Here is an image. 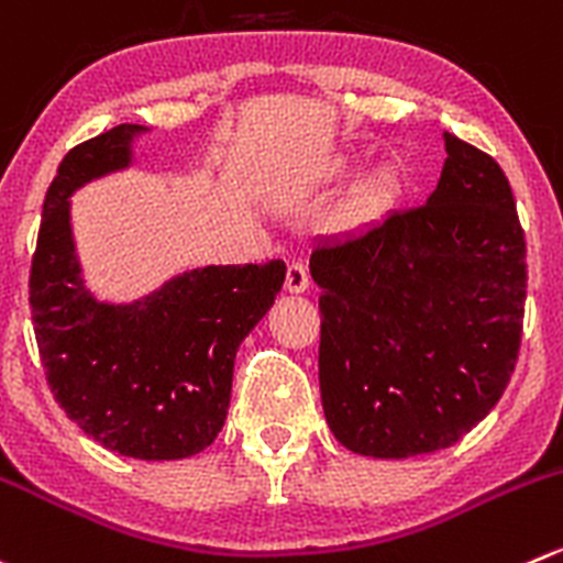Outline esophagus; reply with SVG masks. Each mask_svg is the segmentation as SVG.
I'll return each mask as SVG.
<instances>
[{
	"mask_svg": "<svg viewBox=\"0 0 563 563\" xmlns=\"http://www.w3.org/2000/svg\"><path fill=\"white\" fill-rule=\"evenodd\" d=\"M308 286H310V277H308V269H305V264H299V261L288 264L286 291L288 294H302V291H308Z\"/></svg>",
	"mask_w": 563,
	"mask_h": 563,
	"instance_id": "34e87169",
	"label": "esophagus"
}]
</instances>
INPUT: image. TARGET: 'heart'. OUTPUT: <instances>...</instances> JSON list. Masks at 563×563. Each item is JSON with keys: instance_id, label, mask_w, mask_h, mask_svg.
Segmentation results:
<instances>
[{"instance_id": "b5f03b06", "label": "heart", "mask_w": 563, "mask_h": 563, "mask_svg": "<svg viewBox=\"0 0 563 563\" xmlns=\"http://www.w3.org/2000/svg\"><path fill=\"white\" fill-rule=\"evenodd\" d=\"M332 170L338 176H349V173L357 170V156L346 154L335 162ZM398 198V178L396 173L379 170L374 176L365 178L357 189V198H354V217L360 222H376L385 214H390V209L396 206Z\"/></svg>"}]
</instances>
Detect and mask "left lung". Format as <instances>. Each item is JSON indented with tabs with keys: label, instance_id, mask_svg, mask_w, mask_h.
Here are the masks:
<instances>
[{
	"label": "left lung",
	"instance_id": "1",
	"mask_svg": "<svg viewBox=\"0 0 563 563\" xmlns=\"http://www.w3.org/2000/svg\"><path fill=\"white\" fill-rule=\"evenodd\" d=\"M438 189L316 239L319 385L341 445L407 460L460 443L504 396L526 313V236L498 162L443 134Z\"/></svg>",
	"mask_w": 563,
	"mask_h": 563
}]
</instances>
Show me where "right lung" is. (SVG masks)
<instances>
[{
    "mask_svg": "<svg viewBox=\"0 0 563 563\" xmlns=\"http://www.w3.org/2000/svg\"><path fill=\"white\" fill-rule=\"evenodd\" d=\"M151 129L120 123L68 151L43 200L30 308L48 387L109 451L184 460L214 443L231 404L239 343L275 305L283 261L198 266L131 302L101 299L81 275L70 195L129 170Z\"/></svg>",
    "mask_w": 563,
    "mask_h": 563,
    "instance_id": "1",
    "label": "right lung"
}]
</instances>
